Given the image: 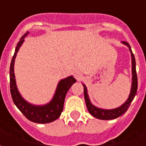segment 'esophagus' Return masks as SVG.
Instances as JSON below:
<instances>
[{
	"label": "esophagus",
	"instance_id": "1",
	"mask_svg": "<svg viewBox=\"0 0 146 146\" xmlns=\"http://www.w3.org/2000/svg\"><path fill=\"white\" fill-rule=\"evenodd\" d=\"M73 75L75 76V78L76 80H80V77H81V73L80 71L78 70H76V71H74V73H73Z\"/></svg>",
	"mask_w": 146,
	"mask_h": 146
}]
</instances>
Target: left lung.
Here are the masks:
<instances>
[{
	"label": "left lung",
	"mask_w": 146,
	"mask_h": 146,
	"mask_svg": "<svg viewBox=\"0 0 146 146\" xmlns=\"http://www.w3.org/2000/svg\"><path fill=\"white\" fill-rule=\"evenodd\" d=\"M122 43L123 44L127 45L128 47L131 54L132 84L131 93L129 95L127 100L121 106L116 108V109H113V110H102V109H99V108L96 107V106L92 104V102L89 99L88 95L87 88H86V86L84 84H83L86 106H87V108H88L89 113H91L93 116H95V118H98V119H113L120 116L127 110L129 106L131 103L132 100L134 99L135 95L137 93V90H138V77H137V73H136V62H135V55L132 53L131 48V46H130L128 43L126 41H122Z\"/></svg>",
	"instance_id": "obj_1"
}]
</instances>
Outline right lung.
I'll return each mask as SVG.
<instances>
[{
    "label": "right lung",
    "mask_w": 146,
    "mask_h": 146,
    "mask_svg": "<svg viewBox=\"0 0 146 146\" xmlns=\"http://www.w3.org/2000/svg\"><path fill=\"white\" fill-rule=\"evenodd\" d=\"M28 33L29 32L25 33L21 37L19 42H18L10 65V92H11V98L15 105L29 120L37 123H51L57 119L60 116L61 113L63 110L64 101L67 92L76 80L73 76H68L65 79L61 80L57 86V89L55 91L54 97L48 104L44 106H34L24 100L18 91L16 83H15L14 63L15 58L16 57L18 51L21 47V45L23 44L25 36H27Z\"/></svg>",
    "instance_id": "right-lung-1"
}]
</instances>
